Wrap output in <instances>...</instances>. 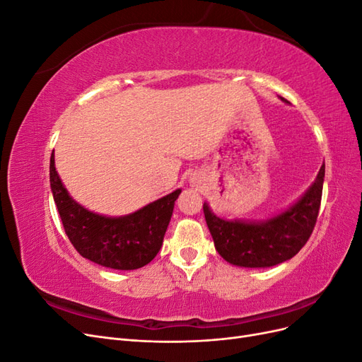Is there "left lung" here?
Wrapping results in <instances>:
<instances>
[{
  "mask_svg": "<svg viewBox=\"0 0 362 362\" xmlns=\"http://www.w3.org/2000/svg\"><path fill=\"white\" fill-rule=\"evenodd\" d=\"M323 180L325 163L298 202L287 211L262 222L225 221L205 202L204 214L216 250L223 259L240 267H272L293 258L313 234L320 210Z\"/></svg>",
  "mask_w": 362,
  "mask_h": 362,
  "instance_id": "obj_1",
  "label": "left lung"
}]
</instances>
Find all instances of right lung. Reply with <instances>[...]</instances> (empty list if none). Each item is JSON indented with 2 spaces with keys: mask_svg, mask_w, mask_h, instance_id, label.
Listing matches in <instances>:
<instances>
[{
  "mask_svg": "<svg viewBox=\"0 0 362 362\" xmlns=\"http://www.w3.org/2000/svg\"><path fill=\"white\" fill-rule=\"evenodd\" d=\"M49 182L54 202L69 242L78 254L96 264L117 270H134L156 258L181 190L120 217L100 216L76 204L64 189L49 160Z\"/></svg>",
  "mask_w": 362,
  "mask_h": 362,
  "instance_id": "add662e5",
  "label": "right lung"
}]
</instances>
